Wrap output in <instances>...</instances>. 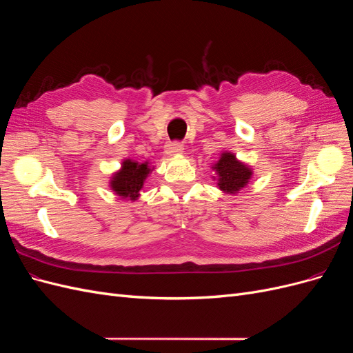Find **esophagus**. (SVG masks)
Listing matches in <instances>:
<instances>
[{
    "instance_id": "34e87169",
    "label": "esophagus",
    "mask_w": 353,
    "mask_h": 353,
    "mask_svg": "<svg viewBox=\"0 0 353 353\" xmlns=\"http://www.w3.org/2000/svg\"><path fill=\"white\" fill-rule=\"evenodd\" d=\"M183 152V145L180 142H170L165 145V154L167 155H179Z\"/></svg>"
}]
</instances>
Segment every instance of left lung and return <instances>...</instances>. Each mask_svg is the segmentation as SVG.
<instances>
[{"mask_svg":"<svg viewBox=\"0 0 353 353\" xmlns=\"http://www.w3.org/2000/svg\"><path fill=\"white\" fill-rule=\"evenodd\" d=\"M212 170L217 174L214 177V180H217V186L224 193H232V195L246 188L254 174L251 167L237 160L233 152L227 151L221 152L220 160L212 165Z\"/></svg>","mask_w":353,"mask_h":353,"instance_id":"1","label":"left lung"}]
</instances>
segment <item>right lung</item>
<instances>
[{
  "mask_svg": "<svg viewBox=\"0 0 353 353\" xmlns=\"http://www.w3.org/2000/svg\"><path fill=\"white\" fill-rule=\"evenodd\" d=\"M154 170L150 163H138L130 158H126L121 163L119 172L111 176L110 188L121 199L136 201L141 195V189L143 188L145 180Z\"/></svg>",
  "mask_w": 353,
  "mask_h": 353,
  "instance_id": "obj_1",
  "label": "right lung"
}]
</instances>
